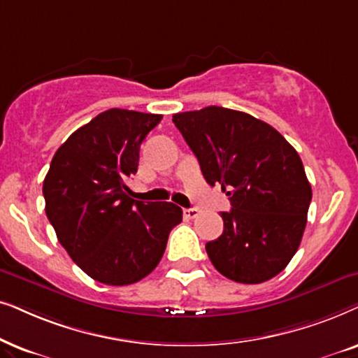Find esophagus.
Masks as SVG:
<instances>
[{"label":"esophagus","instance_id":"34e87169","mask_svg":"<svg viewBox=\"0 0 358 358\" xmlns=\"http://www.w3.org/2000/svg\"><path fill=\"white\" fill-rule=\"evenodd\" d=\"M199 214V209L196 208H185L183 209V216L187 219H194Z\"/></svg>","mask_w":358,"mask_h":358}]
</instances>
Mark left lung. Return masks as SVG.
<instances>
[{
    "label": "left lung",
    "instance_id": "1",
    "mask_svg": "<svg viewBox=\"0 0 358 358\" xmlns=\"http://www.w3.org/2000/svg\"><path fill=\"white\" fill-rule=\"evenodd\" d=\"M204 180L232 209L224 231L206 244L219 273L255 285L278 275L296 254L313 192L293 145L270 124L221 106L173 114Z\"/></svg>",
    "mask_w": 358,
    "mask_h": 358
}]
</instances>
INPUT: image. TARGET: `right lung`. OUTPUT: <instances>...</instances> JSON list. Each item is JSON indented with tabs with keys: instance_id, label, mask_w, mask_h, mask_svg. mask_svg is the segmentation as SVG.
Segmentation results:
<instances>
[{
	"instance_id": "1",
	"label": "right lung",
	"mask_w": 358,
	"mask_h": 358,
	"mask_svg": "<svg viewBox=\"0 0 358 358\" xmlns=\"http://www.w3.org/2000/svg\"><path fill=\"white\" fill-rule=\"evenodd\" d=\"M162 114L108 109L55 152L44 187L45 214L71 260L99 283L124 287L159 265L183 211L129 196L139 149Z\"/></svg>"
}]
</instances>
